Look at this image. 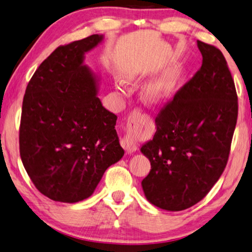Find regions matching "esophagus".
<instances>
[{"label": "esophagus", "mask_w": 252, "mask_h": 252, "mask_svg": "<svg viewBox=\"0 0 252 252\" xmlns=\"http://www.w3.org/2000/svg\"><path fill=\"white\" fill-rule=\"evenodd\" d=\"M141 117H143V112H142L141 109H134V110L129 114L128 119H127V128H128V130H127V133L120 138V144H122L124 150L127 153H133L138 149L136 138H135L132 129L134 124Z\"/></svg>", "instance_id": "esophagus-1"}]
</instances>
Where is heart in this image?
<instances>
[{
	"instance_id": "obj_1",
	"label": "heart",
	"mask_w": 252,
	"mask_h": 252,
	"mask_svg": "<svg viewBox=\"0 0 252 252\" xmlns=\"http://www.w3.org/2000/svg\"><path fill=\"white\" fill-rule=\"evenodd\" d=\"M174 82L175 79L173 75H167L157 79V81L151 83L148 87L149 96L155 100L161 99V97L166 96L170 92L171 89H173Z\"/></svg>"
}]
</instances>
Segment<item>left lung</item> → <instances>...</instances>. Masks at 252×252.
<instances>
[{
	"label": "left lung",
	"mask_w": 252,
	"mask_h": 252,
	"mask_svg": "<svg viewBox=\"0 0 252 252\" xmlns=\"http://www.w3.org/2000/svg\"><path fill=\"white\" fill-rule=\"evenodd\" d=\"M198 47L202 65L160 109L155 136L141 148L151 162L144 194L169 211L194 206L220 180L238 120V94L223 53L201 41Z\"/></svg>",
	"instance_id": "1"
}]
</instances>
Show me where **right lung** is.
<instances>
[{
	"mask_svg": "<svg viewBox=\"0 0 252 252\" xmlns=\"http://www.w3.org/2000/svg\"><path fill=\"white\" fill-rule=\"evenodd\" d=\"M102 41L91 35L58 46L29 81L24 95L19 150L32 184L54 201L89 198L109 166L124 156L117 116L96 96L84 53Z\"/></svg>",
	"mask_w": 252,
	"mask_h": 252,
	"instance_id": "add662e5",
	"label": "right lung"
}]
</instances>
